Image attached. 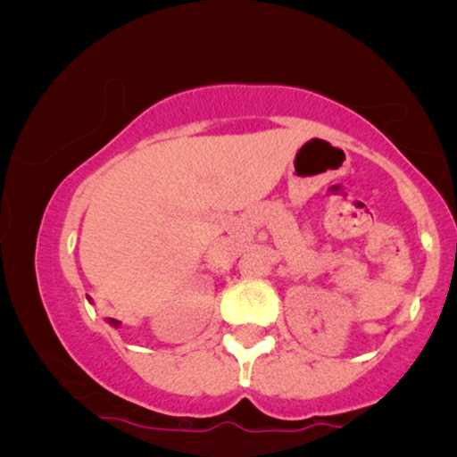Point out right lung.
I'll list each match as a JSON object with an SVG mask.
<instances>
[{
	"label": "right lung",
	"instance_id": "right-lung-1",
	"mask_svg": "<svg viewBox=\"0 0 457 457\" xmlns=\"http://www.w3.org/2000/svg\"><path fill=\"white\" fill-rule=\"evenodd\" d=\"M87 299H89V302L93 303V299H91L89 295H87ZM105 322H108V324H110V327H114V328H118V327H120V320H116V318H105Z\"/></svg>",
	"mask_w": 457,
	"mask_h": 457
}]
</instances>
